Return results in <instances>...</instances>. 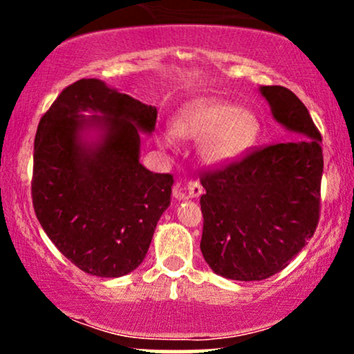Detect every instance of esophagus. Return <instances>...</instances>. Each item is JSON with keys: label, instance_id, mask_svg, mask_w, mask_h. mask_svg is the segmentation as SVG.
Here are the masks:
<instances>
[{"label": "esophagus", "instance_id": "esophagus-1", "mask_svg": "<svg viewBox=\"0 0 354 354\" xmlns=\"http://www.w3.org/2000/svg\"><path fill=\"white\" fill-rule=\"evenodd\" d=\"M201 193H203L201 183L189 180L185 185V188L178 186V188L174 189V198H176V200H183V198H198Z\"/></svg>", "mask_w": 354, "mask_h": 354}]
</instances>
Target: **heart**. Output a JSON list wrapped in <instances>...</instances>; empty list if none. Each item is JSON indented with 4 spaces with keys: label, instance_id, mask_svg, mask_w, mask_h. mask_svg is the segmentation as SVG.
I'll use <instances>...</instances> for the list:
<instances>
[{
    "label": "heart",
    "instance_id": "b5f03b06",
    "mask_svg": "<svg viewBox=\"0 0 354 354\" xmlns=\"http://www.w3.org/2000/svg\"><path fill=\"white\" fill-rule=\"evenodd\" d=\"M176 135L201 140L203 160L209 165H230L241 160L261 135V123L250 109L221 100H200L183 106L173 121ZM174 133L161 135L166 146L174 143Z\"/></svg>",
    "mask_w": 354,
    "mask_h": 354
}]
</instances>
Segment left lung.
<instances>
[{"label":"left lung","mask_w":354,"mask_h":354,"mask_svg":"<svg viewBox=\"0 0 354 354\" xmlns=\"http://www.w3.org/2000/svg\"><path fill=\"white\" fill-rule=\"evenodd\" d=\"M259 91L291 140L254 149L201 176V253L214 273L236 281H261L284 270L319 221L318 128L288 88Z\"/></svg>","instance_id":"1"}]
</instances>
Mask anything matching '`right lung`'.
Returning <instances> with one entry per match:
<instances>
[{
	"mask_svg": "<svg viewBox=\"0 0 354 354\" xmlns=\"http://www.w3.org/2000/svg\"><path fill=\"white\" fill-rule=\"evenodd\" d=\"M156 116L154 106L89 78L64 88L39 120L31 180L36 218L84 273L124 276L148 253L173 186L171 174L140 163V131L151 133ZM88 129H99L98 140H84Z\"/></svg>",
	"mask_w": 354,
	"mask_h": 354,
	"instance_id": "obj_1",
	"label": "right lung"
}]
</instances>
